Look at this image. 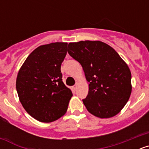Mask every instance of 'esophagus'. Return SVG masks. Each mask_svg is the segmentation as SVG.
I'll use <instances>...</instances> for the list:
<instances>
[{
    "label": "esophagus",
    "instance_id": "obj_1",
    "mask_svg": "<svg viewBox=\"0 0 149 149\" xmlns=\"http://www.w3.org/2000/svg\"><path fill=\"white\" fill-rule=\"evenodd\" d=\"M76 89H77V85H75V86H72V91H73V92H75Z\"/></svg>",
    "mask_w": 149,
    "mask_h": 149
}]
</instances>
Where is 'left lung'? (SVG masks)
I'll return each mask as SVG.
<instances>
[{"instance_id": "obj_1", "label": "left lung", "mask_w": 149, "mask_h": 149, "mask_svg": "<svg viewBox=\"0 0 149 149\" xmlns=\"http://www.w3.org/2000/svg\"><path fill=\"white\" fill-rule=\"evenodd\" d=\"M68 53L81 63L89 93L86 110L101 119L115 116L125 106L132 91L131 73L113 48L101 41L70 42Z\"/></svg>"}]
</instances>
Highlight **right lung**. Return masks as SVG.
Returning a JSON list of instances; mask_svg holds the SVG:
<instances>
[{
    "instance_id": "add662e5",
    "label": "right lung",
    "mask_w": 149,
    "mask_h": 149,
    "mask_svg": "<svg viewBox=\"0 0 149 149\" xmlns=\"http://www.w3.org/2000/svg\"><path fill=\"white\" fill-rule=\"evenodd\" d=\"M67 45V42H53L39 46L18 71L19 101L27 113L39 122H54L65 115L73 95L63 82L60 70Z\"/></svg>"
}]
</instances>
